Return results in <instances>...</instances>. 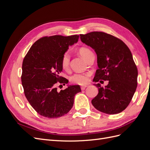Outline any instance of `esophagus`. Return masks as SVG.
I'll list each match as a JSON object with an SVG mask.
<instances>
[{"label":"esophagus","mask_w":150,"mask_h":150,"mask_svg":"<svg viewBox=\"0 0 150 150\" xmlns=\"http://www.w3.org/2000/svg\"><path fill=\"white\" fill-rule=\"evenodd\" d=\"M86 87H88V86H87V85H85V86H81V89H82V90H84V89H85V88H86Z\"/></svg>","instance_id":"obj_1"}]
</instances>
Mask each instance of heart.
Masks as SVG:
<instances>
[{"mask_svg": "<svg viewBox=\"0 0 150 150\" xmlns=\"http://www.w3.org/2000/svg\"><path fill=\"white\" fill-rule=\"evenodd\" d=\"M78 53L84 60L87 61L89 57L93 54V52L86 47H81L78 49ZM61 65L64 71H68L70 67V56L67 53L63 54L61 60ZM90 72H84V73H76L70 78V81L74 84L84 85L87 84L89 80Z\"/></svg>", "mask_w": 150, "mask_h": 150, "instance_id": "obj_1", "label": "heart"}]
</instances>
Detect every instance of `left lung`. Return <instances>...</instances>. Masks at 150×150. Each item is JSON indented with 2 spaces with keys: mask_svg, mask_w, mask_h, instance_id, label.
Wrapping results in <instances>:
<instances>
[{
  "mask_svg": "<svg viewBox=\"0 0 150 150\" xmlns=\"http://www.w3.org/2000/svg\"><path fill=\"white\" fill-rule=\"evenodd\" d=\"M81 41L94 49L98 69L93 81H109L105 87L95 84L99 93L93 106L109 115L117 114L129 105L137 87L138 69L129 49L121 39L104 32L80 34Z\"/></svg>",
  "mask_w": 150,
  "mask_h": 150,
  "instance_id": "8db88e82",
  "label": "left lung"
}]
</instances>
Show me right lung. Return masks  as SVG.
Wrapping results in <instances>:
<instances>
[{"mask_svg":"<svg viewBox=\"0 0 150 150\" xmlns=\"http://www.w3.org/2000/svg\"><path fill=\"white\" fill-rule=\"evenodd\" d=\"M78 35L44 36L35 41L24 58L21 76L25 96L38 114L56 118L69 112L75 94L81 91L78 85L69 86L58 92L57 84L68 80L59 76L61 60L69 45L77 42Z\"/></svg>","mask_w":150,"mask_h":150,"instance_id":"1","label":"right lung"}]
</instances>
